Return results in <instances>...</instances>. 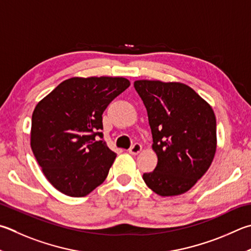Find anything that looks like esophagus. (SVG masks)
Returning <instances> with one entry per match:
<instances>
[{
    "instance_id": "esophagus-1",
    "label": "esophagus",
    "mask_w": 251,
    "mask_h": 251,
    "mask_svg": "<svg viewBox=\"0 0 251 251\" xmlns=\"http://www.w3.org/2000/svg\"><path fill=\"white\" fill-rule=\"evenodd\" d=\"M141 149H143V147H141V145L136 143V144H134V145L131 146V147L129 148L128 152H129L130 154H133V156H136V154H138V153L141 151Z\"/></svg>"
}]
</instances>
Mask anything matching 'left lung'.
Segmentation results:
<instances>
[{"label":"left lung","instance_id":"8db88e82","mask_svg":"<svg viewBox=\"0 0 251 251\" xmlns=\"http://www.w3.org/2000/svg\"><path fill=\"white\" fill-rule=\"evenodd\" d=\"M158 157L152 172L144 173L149 189L160 197L180 195L205 175L216 152V118L212 106L180 82L137 80Z\"/></svg>","mask_w":251,"mask_h":251}]
</instances>
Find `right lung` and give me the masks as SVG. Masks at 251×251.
I'll return each mask as SVG.
<instances>
[{
	"mask_svg": "<svg viewBox=\"0 0 251 251\" xmlns=\"http://www.w3.org/2000/svg\"><path fill=\"white\" fill-rule=\"evenodd\" d=\"M130 82L122 76H75L36 105L30 147L59 192L85 197L102 184L116 158L103 138L102 114Z\"/></svg>",
	"mask_w": 251,
	"mask_h": 251,
	"instance_id": "obj_1",
	"label": "right lung"
}]
</instances>
